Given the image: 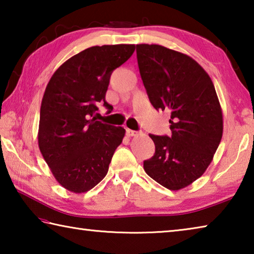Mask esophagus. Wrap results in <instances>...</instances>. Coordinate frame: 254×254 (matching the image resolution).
Segmentation results:
<instances>
[{
	"label": "esophagus",
	"instance_id": "1",
	"mask_svg": "<svg viewBox=\"0 0 254 254\" xmlns=\"http://www.w3.org/2000/svg\"><path fill=\"white\" fill-rule=\"evenodd\" d=\"M137 134L136 131H133V130H130V128H127V136H135Z\"/></svg>",
	"mask_w": 254,
	"mask_h": 254
}]
</instances>
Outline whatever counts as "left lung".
Wrapping results in <instances>:
<instances>
[{
	"label": "left lung",
	"instance_id": "left-lung-1",
	"mask_svg": "<svg viewBox=\"0 0 254 254\" xmlns=\"http://www.w3.org/2000/svg\"><path fill=\"white\" fill-rule=\"evenodd\" d=\"M141 78L156 110L170 112L171 135L149 134L156 152L143 161L150 177L170 190L203 175L223 135V113L207 72L189 56L159 45H136Z\"/></svg>",
	"mask_w": 254,
	"mask_h": 254
}]
</instances>
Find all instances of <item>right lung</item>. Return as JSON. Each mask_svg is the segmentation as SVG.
Listing matches in <instances>:
<instances>
[{
	"instance_id": "obj_1",
	"label": "right lung",
	"mask_w": 254,
	"mask_h": 254,
	"mask_svg": "<svg viewBox=\"0 0 254 254\" xmlns=\"http://www.w3.org/2000/svg\"><path fill=\"white\" fill-rule=\"evenodd\" d=\"M134 45L87 48L66 60L51 76L42 97L38 143L56 180L81 194L105 177L126 130L96 121L112 71L134 53Z\"/></svg>"
}]
</instances>
